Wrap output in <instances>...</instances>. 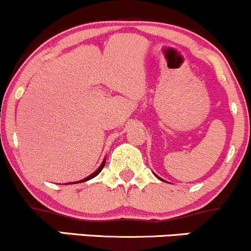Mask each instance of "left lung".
Segmentation results:
<instances>
[{
  "instance_id": "left-lung-1",
  "label": "left lung",
  "mask_w": 251,
  "mask_h": 251,
  "mask_svg": "<svg viewBox=\"0 0 251 251\" xmlns=\"http://www.w3.org/2000/svg\"><path fill=\"white\" fill-rule=\"evenodd\" d=\"M155 176H156V174H155ZM157 178H159V176H157ZM159 179H160V180H162L161 178H159ZM162 181H163V180H162Z\"/></svg>"
}]
</instances>
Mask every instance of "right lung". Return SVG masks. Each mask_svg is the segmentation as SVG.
Masks as SVG:
<instances>
[{
	"label": "right lung",
	"mask_w": 251,
	"mask_h": 251,
	"mask_svg": "<svg viewBox=\"0 0 251 251\" xmlns=\"http://www.w3.org/2000/svg\"><path fill=\"white\" fill-rule=\"evenodd\" d=\"M104 165H105V157H104V160H103V162L100 163V167L97 168V170H96L94 173L92 174H90L89 176H86V178H84V179H81V180H79V181H75V182H70V184H77V182H84V181H88V180H90V179H92V178H95V176H97L98 174L100 173V172H102V170H103V167H104Z\"/></svg>",
	"instance_id": "right-lung-1"
}]
</instances>
